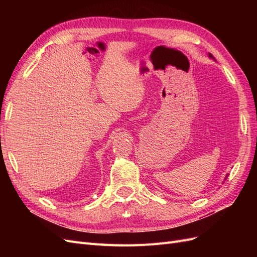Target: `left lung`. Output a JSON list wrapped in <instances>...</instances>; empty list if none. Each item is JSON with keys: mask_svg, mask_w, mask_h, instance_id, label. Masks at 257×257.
Wrapping results in <instances>:
<instances>
[{"mask_svg": "<svg viewBox=\"0 0 257 257\" xmlns=\"http://www.w3.org/2000/svg\"><path fill=\"white\" fill-rule=\"evenodd\" d=\"M210 57H212V56H211V54H210ZM226 179H227V176H226V178H225V180H226Z\"/></svg>", "mask_w": 257, "mask_h": 257, "instance_id": "1", "label": "left lung"}]
</instances>
